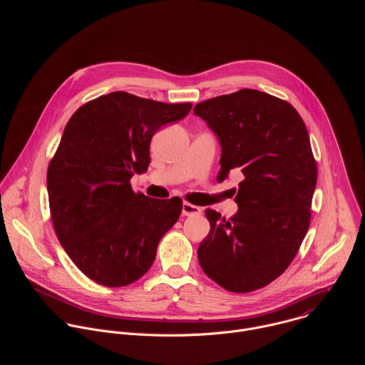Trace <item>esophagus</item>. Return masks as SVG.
<instances>
[{
  "instance_id": "34e87169",
  "label": "esophagus",
  "mask_w": 365,
  "mask_h": 365,
  "mask_svg": "<svg viewBox=\"0 0 365 365\" xmlns=\"http://www.w3.org/2000/svg\"><path fill=\"white\" fill-rule=\"evenodd\" d=\"M182 214L185 217H190V215H196V214H200V207L199 206H195L189 202H183L182 205Z\"/></svg>"
}]
</instances>
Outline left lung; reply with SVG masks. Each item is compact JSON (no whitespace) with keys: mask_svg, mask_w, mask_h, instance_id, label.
I'll return each mask as SVG.
<instances>
[{"mask_svg":"<svg viewBox=\"0 0 365 365\" xmlns=\"http://www.w3.org/2000/svg\"><path fill=\"white\" fill-rule=\"evenodd\" d=\"M193 114L221 145L222 182L242 173L230 220L206 210L211 231L197 247L205 274L234 293L277 279L292 263L310 221L318 169L306 125L289 102L241 89L196 103Z\"/></svg>","mask_w":365,"mask_h":365,"instance_id":"obj_1","label":"left lung"}]
</instances>
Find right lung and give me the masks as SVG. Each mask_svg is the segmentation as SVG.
Wrapping results in <instances>:
<instances>
[{
  "label": "right lung",
  "mask_w": 365,
  "mask_h": 365,
  "mask_svg": "<svg viewBox=\"0 0 365 365\" xmlns=\"http://www.w3.org/2000/svg\"><path fill=\"white\" fill-rule=\"evenodd\" d=\"M190 108L118 91L85 103L66 124L47 170L50 214L69 258L98 284L143 277L179 220L182 199L134 193L130 179L147 172L151 137Z\"/></svg>",
  "instance_id": "add662e5"
}]
</instances>
